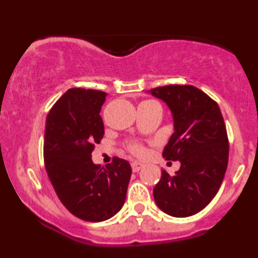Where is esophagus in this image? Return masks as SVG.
Listing matches in <instances>:
<instances>
[{"instance_id": "34e87169", "label": "esophagus", "mask_w": 258, "mask_h": 258, "mask_svg": "<svg viewBox=\"0 0 258 258\" xmlns=\"http://www.w3.org/2000/svg\"><path fill=\"white\" fill-rule=\"evenodd\" d=\"M131 166H132L133 172H138V171L143 167V164H142V162H138V161H133L131 164Z\"/></svg>"}]
</instances>
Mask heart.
<instances>
[{
	"label": "heart",
	"instance_id": "heart-1",
	"mask_svg": "<svg viewBox=\"0 0 258 258\" xmlns=\"http://www.w3.org/2000/svg\"><path fill=\"white\" fill-rule=\"evenodd\" d=\"M128 149L131 150L133 154H136V155H142V154L144 153V148L142 147V144H139L138 142H131V143L128 144Z\"/></svg>",
	"mask_w": 258,
	"mask_h": 258
}]
</instances>
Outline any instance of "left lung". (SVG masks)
Segmentation results:
<instances>
[{"instance_id": "left-lung-1", "label": "left lung", "mask_w": 258, "mask_h": 258, "mask_svg": "<svg viewBox=\"0 0 258 258\" xmlns=\"http://www.w3.org/2000/svg\"><path fill=\"white\" fill-rule=\"evenodd\" d=\"M150 93L166 103L173 117L174 132L162 156L180 162L173 176L162 170L154 200L165 214L189 217L211 203L223 182L229 155L223 116L217 103L194 86H162Z\"/></svg>"}]
</instances>
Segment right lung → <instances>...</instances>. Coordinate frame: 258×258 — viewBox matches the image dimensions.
<instances>
[{
    "label": "right lung",
    "mask_w": 258,
    "mask_h": 258,
    "mask_svg": "<svg viewBox=\"0 0 258 258\" xmlns=\"http://www.w3.org/2000/svg\"><path fill=\"white\" fill-rule=\"evenodd\" d=\"M106 93L70 88L46 119L43 158L48 178L61 204L76 217L102 222L123 206L132 168L112 159L105 167L93 164L92 152L104 136L99 112Z\"/></svg>",
    "instance_id": "right-lung-1"
}]
</instances>
